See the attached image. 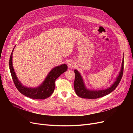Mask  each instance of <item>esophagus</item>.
<instances>
[{"mask_svg":"<svg viewBox=\"0 0 133 133\" xmlns=\"http://www.w3.org/2000/svg\"><path fill=\"white\" fill-rule=\"evenodd\" d=\"M67 65L69 68H72L74 66V62L72 60L69 61L67 63Z\"/></svg>","mask_w":133,"mask_h":133,"instance_id":"1","label":"esophagus"}]
</instances>
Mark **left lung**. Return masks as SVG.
<instances>
[{
  "label": "left lung",
  "instance_id": "8db88e82",
  "mask_svg": "<svg viewBox=\"0 0 133 133\" xmlns=\"http://www.w3.org/2000/svg\"><path fill=\"white\" fill-rule=\"evenodd\" d=\"M123 61H124V55L122 60L121 68L119 74L117 75L115 81L109 87L100 90H92L87 89L85 85L84 81L83 80L81 75L76 69H74V73L75 74V78L74 82V87L75 92L78 96L82 97V98L94 99H97L99 97H103L105 95H108L116 88L118 83H120L123 72Z\"/></svg>",
  "mask_w": 133,
  "mask_h": 133
}]
</instances>
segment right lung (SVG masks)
I'll return each mask as SVG.
<instances>
[{
    "label": "right lung",
    "instance_id": "1",
    "mask_svg": "<svg viewBox=\"0 0 133 133\" xmlns=\"http://www.w3.org/2000/svg\"><path fill=\"white\" fill-rule=\"evenodd\" d=\"M14 48L10 56L9 66L12 78L16 88L22 94L31 99H45L50 97L54 90L56 79L67 70V65L62 64L53 68L49 72L44 81L38 87L34 88L26 87L19 80L14 70L12 64V54Z\"/></svg>",
    "mask_w": 133,
    "mask_h": 133
}]
</instances>
